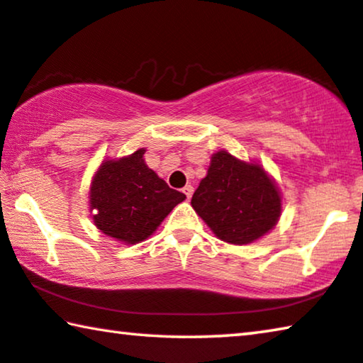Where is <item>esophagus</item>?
Wrapping results in <instances>:
<instances>
[{"mask_svg": "<svg viewBox=\"0 0 363 363\" xmlns=\"http://www.w3.org/2000/svg\"><path fill=\"white\" fill-rule=\"evenodd\" d=\"M182 192H184V195H186V197H187V200H191L192 194H194V187H192V186H186V187L182 189Z\"/></svg>", "mask_w": 363, "mask_h": 363, "instance_id": "1", "label": "esophagus"}]
</instances>
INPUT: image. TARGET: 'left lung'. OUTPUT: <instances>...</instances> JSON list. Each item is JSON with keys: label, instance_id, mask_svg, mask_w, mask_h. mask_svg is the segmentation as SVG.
I'll return each mask as SVG.
<instances>
[{"label": "left lung", "instance_id": "8db88e82", "mask_svg": "<svg viewBox=\"0 0 363 363\" xmlns=\"http://www.w3.org/2000/svg\"><path fill=\"white\" fill-rule=\"evenodd\" d=\"M191 203L218 239L245 245L272 231L281 216V192L258 163L226 150L213 153Z\"/></svg>", "mask_w": 363, "mask_h": 363}]
</instances>
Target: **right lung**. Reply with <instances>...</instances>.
<instances>
[{
    "label": "right lung",
    "instance_id": "obj_1",
    "mask_svg": "<svg viewBox=\"0 0 363 363\" xmlns=\"http://www.w3.org/2000/svg\"><path fill=\"white\" fill-rule=\"evenodd\" d=\"M145 148L129 157L105 160L90 184L89 203L95 226L124 244L150 238L186 195L171 189L143 160Z\"/></svg>",
    "mask_w": 363,
    "mask_h": 363
}]
</instances>
